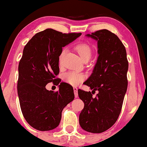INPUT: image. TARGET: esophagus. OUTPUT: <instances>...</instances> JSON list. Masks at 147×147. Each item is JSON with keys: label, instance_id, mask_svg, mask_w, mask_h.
I'll return each mask as SVG.
<instances>
[{"label": "esophagus", "instance_id": "obj_1", "mask_svg": "<svg viewBox=\"0 0 147 147\" xmlns=\"http://www.w3.org/2000/svg\"><path fill=\"white\" fill-rule=\"evenodd\" d=\"M74 95H75V97H78V88L74 87Z\"/></svg>", "mask_w": 147, "mask_h": 147}]
</instances>
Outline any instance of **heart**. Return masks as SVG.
Returning a JSON list of instances; mask_svg holds the SVG:
<instances>
[{"label":"heart","mask_w":147,"mask_h":147,"mask_svg":"<svg viewBox=\"0 0 147 147\" xmlns=\"http://www.w3.org/2000/svg\"><path fill=\"white\" fill-rule=\"evenodd\" d=\"M75 49L82 60L86 59V58H91L92 51H91V49L89 45L86 44V43L78 44L75 47ZM85 75L82 73L69 71L64 74L63 80L67 84L73 86H76L81 83L85 79Z\"/></svg>","instance_id":"obj_1"}]
</instances>
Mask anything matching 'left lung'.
<instances>
[{
	"mask_svg": "<svg viewBox=\"0 0 147 147\" xmlns=\"http://www.w3.org/2000/svg\"><path fill=\"white\" fill-rule=\"evenodd\" d=\"M86 36L98 41V57L93 73L84 82L93 91L78 90L84 104L79 123L86 131L100 134L111 128L121 112L129 63L125 47L113 33L101 29ZM96 90L98 93L94 98Z\"/></svg>",
	"mask_w": 147,
	"mask_h": 147,
	"instance_id": "obj_1",
	"label": "left lung"
}]
</instances>
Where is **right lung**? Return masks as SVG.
I'll return each instance as SVG.
<instances>
[{"label": "right lung", "mask_w": 147, "mask_h": 147, "mask_svg": "<svg viewBox=\"0 0 147 147\" xmlns=\"http://www.w3.org/2000/svg\"><path fill=\"white\" fill-rule=\"evenodd\" d=\"M81 34L47 29L36 34L24 47L18 65L17 90L22 115L33 128L42 131L56 128L63 109L74 99L73 87L60 82L56 76L63 47ZM51 82L59 85V91L46 89Z\"/></svg>", "instance_id": "1"}]
</instances>
